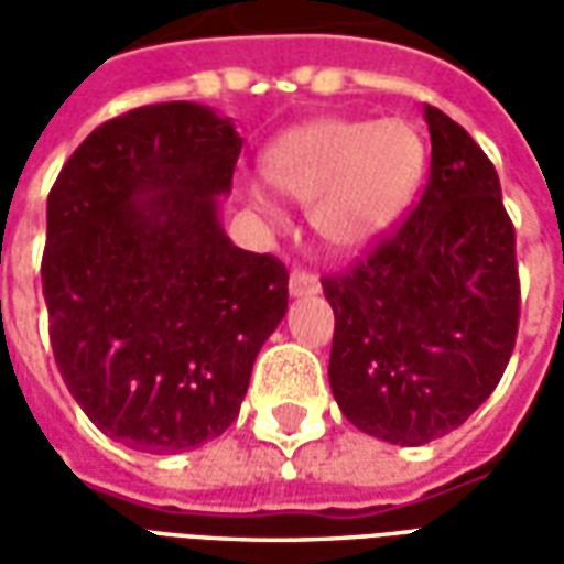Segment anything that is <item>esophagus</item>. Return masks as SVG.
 <instances>
[{
  "label": "esophagus",
  "instance_id": "obj_1",
  "mask_svg": "<svg viewBox=\"0 0 564 564\" xmlns=\"http://www.w3.org/2000/svg\"><path fill=\"white\" fill-rule=\"evenodd\" d=\"M290 293L293 295H314L319 293V281L305 269L290 271Z\"/></svg>",
  "mask_w": 564,
  "mask_h": 564
}]
</instances>
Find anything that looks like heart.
I'll return each mask as SVG.
<instances>
[{
  "instance_id": "b5f03b06",
  "label": "heart",
  "mask_w": 564,
  "mask_h": 564,
  "mask_svg": "<svg viewBox=\"0 0 564 564\" xmlns=\"http://www.w3.org/2000/svg\"><path fill=\"white\" fill-rule=\"evenodd\" d=\"M425 165V144L408 120L323 117L286 132L265 150L269 184L307 202V223L332 250L354 253L390 229L411 205ZM250 208L281 220L278 198L257 181L245 186Z\"/></svg>"
}]
</instances>
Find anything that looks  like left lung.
<instances>
[{"label": "left lung", "instance_id": "8db88e82", "mask_svg": "<svg viewBox=\"0 0 564 564\" xmlns=\"http://www.w3.org/2000/svg\"><path fill=\"white\" fill-rule=\"evenodd\" d=\"M423 115L432 165L420 205L354 269L323 278L332 395L356 429L402 447L447 435L489 399L520 326L496 165L444 111Z\"/></svg>", "mask_w": 564, "mask_h": 564}]
</instances>
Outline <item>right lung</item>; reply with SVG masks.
<instances>
[{
  "mask_svg": "<svg viewBox=\"0 0 564 564\" xmlns=\"http://www.w3.org/2000/svg\"><path fill=\"white\" fill-rule=\"evenodd\" d=\"M238 153L229 117L144 105L93 129L47 196L56 368L80 411L141 453L220 437L286 314V265L220 226Z\"/></svg>",
  "mask_w": 564,
  "mask_h": 564,
  "instance_id": "obj_1",
  "label": "right lung"
}]
</instances>
